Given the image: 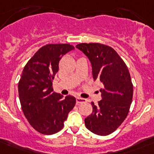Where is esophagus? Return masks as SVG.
<instances>
[{
	"instance_id": "obj_1",
	"label": "esophagus",
	"mask_w": 154,
	"mask_h": 154,
	"mask_svg": "<svg viewBox=\"0 0 154 154\" xmlns=\"http://www.w3.org/2000/svg\"><path fill=\"white\" fill-rule=\"evenodd\" d=\"M87 101V100L85 99H83V98L81 97H78L76 99V103L77 104H82V103H85Z\"/></svg>"
}]
</instances>
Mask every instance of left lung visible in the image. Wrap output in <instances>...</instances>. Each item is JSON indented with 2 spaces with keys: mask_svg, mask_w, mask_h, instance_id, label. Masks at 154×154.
<instances>
[{
  "mask_svg": "<svg viewBox=\"0 0 154 154\" xmlns=\"http://www.w3.org/2000/svg\"><path fill=\"white\" fill-rule=\"evenodd\" d=\"M76 48L90 61L95 81L104 85L101 99L92 102L93 112L85 119L86 128L93 134L107 136L116 131L126 119L133 99L129 70L122 58L109 46L99 43H82Z\"/></svg>",
  "mask_w": 154,
  "mask_h": 154,
  "instance_id": "8db88e82",
  "label": "left lung"
}]
</instances>
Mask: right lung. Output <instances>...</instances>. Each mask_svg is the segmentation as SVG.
I'll return each mask as SVG.
<instances>
[{"label":"right lung","instance_id":"right-lung-1","mask_svg":"<svg viewBox=\"0 0 154 154\" xmlns=\"http://www.w3.org/2000/svg\"><path fill=\"white\" fill-rule=\"evenodd\" d=\"M74 50L69 44H47L41 47L25 65L18 82L22 110L35 130L44 135L61 131L75 98L53 92V81L64 55Z\"/></svg>","mask_w":154,"mask_h":154}]
</instances>
